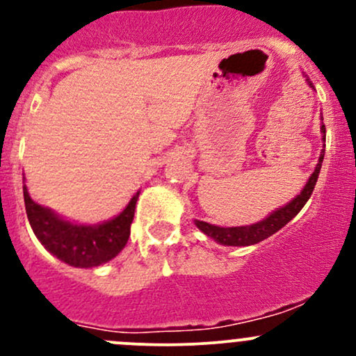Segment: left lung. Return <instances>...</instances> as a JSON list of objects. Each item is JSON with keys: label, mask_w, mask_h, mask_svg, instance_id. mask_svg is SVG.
I'll list each match as a JSON object with an SVG mask.
<instances>
[{"label": "left lung", "mask_w": 356, "mask_h": 356, "mask_svg": "<svg viewBox=\"0 0 356 356\" xmlns=\"http://www.w3.org/2000/svg\"><path fill=\"white\" fill-rule=\"evenodd\" d=\"M308 84L314 88V84L310 82V79H307ZM322 131V139L325 141V125L322 124L321 127ZM324 153L325 149H322L321 156H318V163L315 167L314 174L310 175L308 182L305 184V188L301 189L300 195L296 196L294 200H291L288 204L284 207L277 208L275 211H272L268 217H265L264 220L257 222V224L251 225H241V227H218V225H211L208 222L203 220H195L196 227L200 229L203 234H207L208 238H211L213 241L220 243L224 246H250V245H257V243L264 241V239L270 238L272 234L279 231V229L284 227L289 220H293L298 213H300L301 208L305 207L308 198L314 193L315 184H317L318 174H321V167L322 161H324Z\"/></svg>", "instance_id": "obj_1"}]
</instances>
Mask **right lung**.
I'll return each instance as SVG.
<instances>
[{
	"label": "right lung",
	"mask_w": 356,
	"mask_h": 356,
	"mask_svg": "<svg viewBox=\"0 0 356 356\" xmlns=\"http://www.w3.org/2000/svg\"><path fill=\"white\" fill-rule=\"evenodd\" d=\"M139 191L132 196L122 213L96 225H82L58 217L29 196L24 186L25 211L35 238L51 254L77 268H92L117 257L131 236Z\"/></svg>",
	"instance_id": "obj_1"
}]
</instances>
